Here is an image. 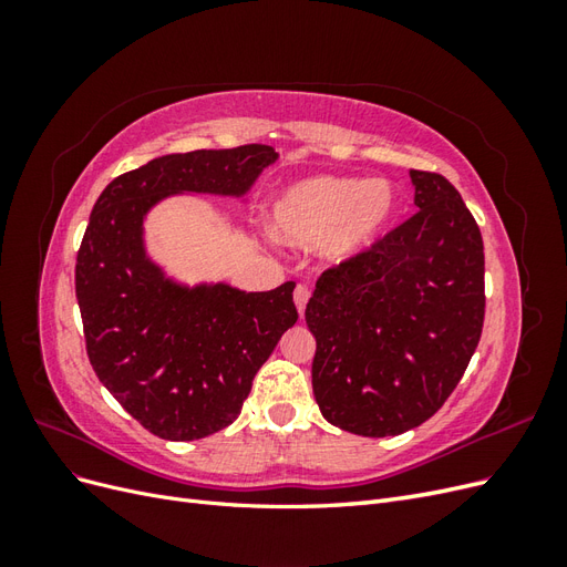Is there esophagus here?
Instances as JSON below:
<instances>
[{"instance_id":"1","label":"esophagus","mask_w":567,"mask_h":567,"mask_svg":"<svg viewBox=\"0 0 567 567\" xmlns=\"http://www.w3.org/2000/svg\"><path fill=\"white\" fill-rule=\"evenodd\" d=\"M310 288H307L305 284H298L296 286V293H293V300H296V307H298V312L302 315L305 312V305H307V300H310Z\"/></svg>"}]
</instances>
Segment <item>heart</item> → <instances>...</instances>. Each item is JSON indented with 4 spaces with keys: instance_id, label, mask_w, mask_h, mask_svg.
<instances>
[{
    "instance_id": "heart-1",
    "label": "heart",
    "mask_w": 567,
    "mask_h": 567,
    "mask_svg": "<svg viewBox=\"0 0 567 567\" xmlns=\"http://www.w3.org/2000/svg\"><path fill=\"white\" fill-rule=\"evenodd\" d=\"M398 213L392 184L362 177H315L290 186L274 205V229L286 244L310 248L323 241L333 262L362 252Z\"/></svg>"
}]
</instances>
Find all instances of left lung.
I'll use <instances>...</instances> for the list:
<instances>
[{"label":"left lung","instance_id":"obj_1","mask_svg":"<svg viewBox=\"0 0 567 567\" xmlns=\"http://www.w3.org/2000/svg\"><path fill=\"white\" fill-rule=\"evenodd\" d=\"M416 213L317 279L305 319L317 338L312 390L323 419L385 437L447 402L485 321L483 236L437 173L409 169Z\"/></svg>","mask_w":567,"mask_h":567}]
</instances>
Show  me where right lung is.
<instances>
[{
    "instance_id": "right-lung-1",
    "label": "right lung",
    "mask_w": 567,
    "mask_h": 567,
    "mask_svg": "<svg viewBox=\"0 0 567 567\" xmlns=\"http://www.w3.org/2000/svg\"><path fill=\"white\" fill-rule=\"evenodd\" d=\"M274 161L265 144L169 153L115 177L94 203L75 262L87 357L163 440H200L238 419L257 369L298 321L296 284L265 293L177 286L144 252V215L179 192L244 196Z\"/></svg>"
}]
</instances>
